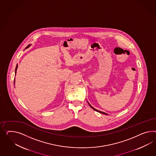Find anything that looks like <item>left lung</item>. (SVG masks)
Wrapping results in <instances>:
<instances>
[{
	"instance_id": "1",
	"label": "left lung",
	"mask_w": 156,
	"mask_h": 156,
	"mask_svg": "<svg viewBox=\"0 0 156 156\" xmlns=\"http://www.w3.org/2000/svg\"><path fill=\"white\" fill-rule=\"evenodd\" d=\"M88 103H89V105H90V107H91V108H93V110H95V111H97V112H99V113H101V114H105V115H108V114H106V113H105V112H102V111H98V110H96L95 108H94L93 107H92L91 105H90L89 104V102H88Z\"/></svg>"
}]
</instances>
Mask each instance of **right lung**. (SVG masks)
Listing matches in <instances>:
<instances>
[{
	"label": "right lung",
	"instance_id": "obj_1",
	"mask_svg": "<svg viewBox=\"0 0 156 156\" xmlns=\"http://www.w3.org/2000/svg\"><path fill=\"white\" fill-rule=\"evenodd\" d=\"M30 46V44L28 46H27L25 49H27V48H29ZM17 66H18V65L17 64V65H16V69H15V74H16V71H17ZM15 82V80H14V82Z\"/></svg>",
	"mask_w": 156,
	"mask_h": 156
}]
</instances>
